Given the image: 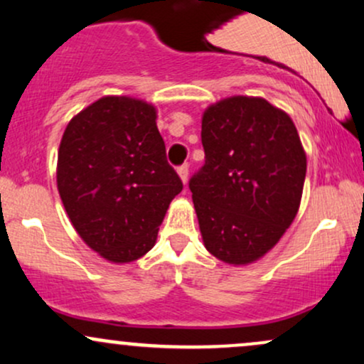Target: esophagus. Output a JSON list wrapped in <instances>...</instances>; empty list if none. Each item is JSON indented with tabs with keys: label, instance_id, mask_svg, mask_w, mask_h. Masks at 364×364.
<instances>
[{
	"label": "esophagus",
	"instance_id": "34e87169",
	"mask_svg": "<svg viewBox=\"0 0 364 364\" xmlns=\"http://www.w3.org/2000/svg\"><path fill=\"white\" fill-rule=\"evenodd\" d=\"M178 176L181 179L183 185H186L188 183V166H181V168L178 169Z\"/></svg>",
	"mask_w": 364,
	"mask_h": 364
}]
</instances>
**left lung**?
<instances>
[{"label": "left lung", "mask_w": 364, "mask_h": 364, "mask_svg": "<svg viewBox=\"0 0 364 364\" xmlns=\"http://www.w3.org/2000/svg\"><path fill=\"white\" fill-rule=\"evenodd\" d=\"M205 164L190 179L207 252L229 265L265 257L301 203L306 152L291 116L263 97L232 95L202 114Z\"/></svg>", "instance_id": "left-lung-1"}]
</instances>
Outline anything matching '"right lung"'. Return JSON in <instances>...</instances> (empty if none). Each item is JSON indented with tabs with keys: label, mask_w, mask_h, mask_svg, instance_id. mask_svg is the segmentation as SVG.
<instances>
[{
	"label": "right lung",
	"mask_w": 364,
	"mask_h": 364,
	"mask_svg": "<svg viewBox=\"0 0 364 364\" xmlns=\"http://www.w3.org/2000/svg\"><path fill=\"white\" fill-rule=\"evenodd\" d=\"M156 119L157 107L144 99L104 95L70 119L58 149L56 185L70 223L111 263L152 250L183 190Z\"/></svg>",
	"instance_id": "add662e5"
}]
</instances>
